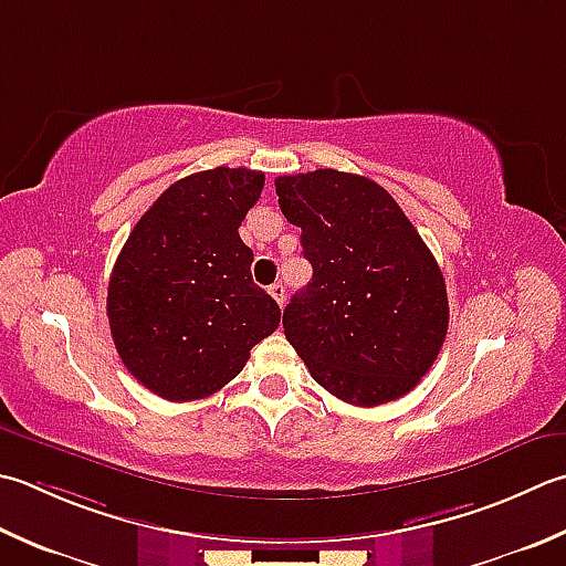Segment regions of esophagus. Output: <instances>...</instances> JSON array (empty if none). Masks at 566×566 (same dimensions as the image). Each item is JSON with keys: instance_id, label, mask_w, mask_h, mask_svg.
Listing matches in <instances>:
<instances>
[{"instance_id": "obj_1", "label": "esophagus", "mask_w": 566, "mask_h": 566, "mask_svg": "<svg viewBox=\"0 0 566 566\" xmlns=\"http://www.w3.org/2000/svg\"><path fill=\"white\" fill-rule=\"evenodd\" d=\"M270 294L274 296V302H276V304L284 306V302H286V286H284L282 282L272 284V286H270Z\"/></svg>"}]
</instances>
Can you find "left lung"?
I'll use <instances>...</instances> for the list:
<instances>
[{
	"instance_id": "obj_1",
	"label": "left lung",
	"mask_w": 566,
	"mask_h": 566,
	"mask_svg": "<svg viewBox=\"0 0 566 566\" xmlns=\"http://www.w3.org/2000/svg\"><path fill=\"white\" fill-rule=\"evenodd\" d=\"M274 186L314 268L284 308L286 340L343 402L375 407L407 395L449 328L434 254L395 198L365 176L316 169Z\"/></svg>"
}]
</instances>
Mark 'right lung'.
<instances>
[{"instance_id": "obj_1", "label": "right lung", "mask_w": 566, "mask_h": 566, "mask_svg": "<svg viewBox=\"0 0 566 566\" xmlns=\"http://www.w3.org/2000/svg\"><path fill=\"white\" fill-rule=\"evenodd\" d=\"M262 188L264 174L242 166L186 176L119 252L107 286L109 331L125 368L164 400L218 392L280 326V306L252 282V250L238 232Z\"/></svg>"}]
</instances>
